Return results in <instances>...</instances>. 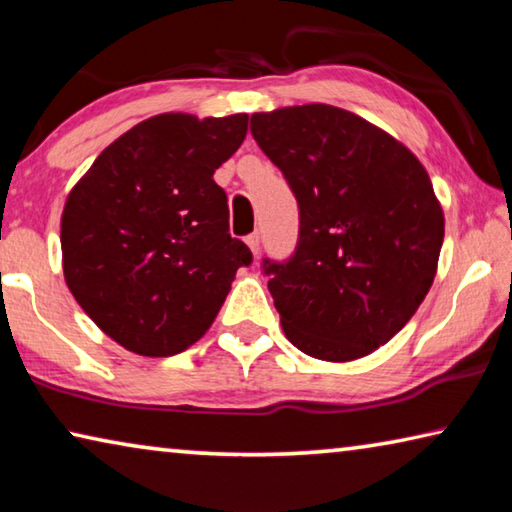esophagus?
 Wrapping results in <instances>:
<instances>
[{"label": "esophagus", "instance_id": "esophagus-1", "mask_svg": "<svg viewBox=\"0 0 512 512\" xmlns=\"http://www.w3.org/2000/svg\"><path fill=\"white\" fill-rule=\"evenodd\" d=\"M246 244L248 248L253 250V255L259 253V246H262V239H259V232H250V235L246 237Z\"/></svg>", "mask_w": 512, "mask_h": 512}]
</instances>
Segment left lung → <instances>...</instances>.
<instances>
[{"mask_svg": "<svg viewBox=\"0 0 512 512\" xmlns=\"http://www.w3.org/2000/svg\"><path fill=\"white\" fill-rule=\"evenodd\" d=\"M250 133L298 201V244L262 259L287 339L309 357L352 361L409 323L431 289L443 210L418 158L348 110L255 112Z\"/></svg>", "mask_w": 512, "mask_h": 512, "instance_id": "obj_1", "label": "left lung"}]
</instances>
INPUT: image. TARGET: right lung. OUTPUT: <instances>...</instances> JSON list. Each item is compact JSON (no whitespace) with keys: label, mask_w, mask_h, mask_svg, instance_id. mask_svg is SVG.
<instances>
[{"label":"right lung","mask_w":512,"mask_h":512,"mask_svg":"<svg viewBox=\"0 0 512 512\" xmlns=\"http://www.w3.org/2000/svg\"><path fill=\"white\" fill-rule=\"evenodd\" d=\"M248 133V115L167 112L103 151L72 189L63 223L65 282L110 339L144 357L196 343L230 282L253 264L230 237L214 171Z\"/></svg>","instance_id":"add662e5"}]
</instances>
